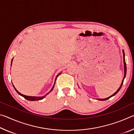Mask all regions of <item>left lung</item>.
I'll return each mask as SVG.
<instances>
[{"label": "left lung", "mask_w": 134, "mask_h": 134, "mask_svg": "<svg viewBox=\"0 0 134 134\" xmlns=\"http://www.w3.org/2000/svg\"><path fill=\"white\" fill-rule=\"evenodd\" d=\"M122 53H123V57H124V79H123V80H122V83H121V86H120V87H119V89H118L117 91H116V92H115V93H113L112 95H111L110 96L108 97H107V98H105V99H98L99 100H107V99H109L110 97H112V96H115V95L119 91V90L121 89V87H122V85H123V83H124V79H125V76H126V63H125V53H124V50H122Z\"/></svg>", "instance_id": "1"}]
</instances>
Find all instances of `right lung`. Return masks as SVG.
<instances>
[{"instance_id": "right-lung-1", "label": "right lung", "mask_w": 134, "mask_h": 134, "mask_svg": "<svg viewBox=\"0 0 134 134\" xmlns=\"http://www.w3.org/2000/svg\"><path fill=\"white\" fill-rule=\"evenodd\" d=\"M12 61H13V58H12V61H11V65H12ZM60 74H58L57 76V77H56V78H55V80H56V79H57V77L60 75ZM55 83H54V86H53V87H52V89H51V90H50V92H49V93H47L45 95H44V96H41V97H37V96H26V95H24V94H21V93H19V92L18 91V90L16 89V88L15 87V86L13 85V87H14V89H15V90H16V92L18 93V94H19V95H21V96H22V97H24L25 99H26V100H30V101H35V100H41V99H44V97L47 96V94H48V93H50L52 90H53V89H54V85H55Z\"/></svg>"}]
</instances>
